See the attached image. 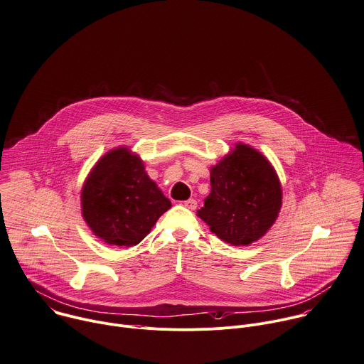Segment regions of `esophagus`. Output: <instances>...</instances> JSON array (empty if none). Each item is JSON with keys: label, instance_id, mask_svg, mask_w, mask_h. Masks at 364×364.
Listing matches in <instances>:
<instances>
[{"label": "esophagus", "instance_id": "esophagus-1", "mask_svg": "<svg viewBox=\"0 0 364 364\" xmlns=\"http://www.w3.org/2000/svg\"><path fill=\"white\" fill-rule=\"evenodd\" d=\"M183 205H185L188 209L193 210V209H196V206H198V202H196L195 199H188V200H185V202H183Z\"/></svg>", "mask_w": 364, "mask_h": 364}]
</instances>
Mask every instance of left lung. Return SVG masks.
I'll return each instance as SVG.
<instances>
[{
    "mask_svg": "<svg viewBox=\"0 0 364 364\" xmlns=\"http://www.w3.org/2000/svg\"><path fill=\"white\" fill-rule=\"evenodd\" d=\"M282 208V183L270 161L237 142L210 168V193L196 215L232 246H247L267 233Z\"/></svg>",
    "mask_w": 364,
    "mask_h": 364,
    "instance_id": "left-lung-1",
    "label": "left lung"
}]
</instances>
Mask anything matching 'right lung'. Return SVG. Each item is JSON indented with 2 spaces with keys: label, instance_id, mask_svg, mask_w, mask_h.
<instances>
[{
  "label": "right lung",
  "instance_id": "1",
  "mask_svg": "<svg viewBox=\"0 0 364 364\" xmlns=\"http://www.w3.org/2000/svg\"><path fill=\"white\" fill-rule=\"evenodd\" d=\"M171 200L148 176L144 161L128 146L101 156L81 189V213L92 233L112 246L138 245Z\"/></svg>",
  "mask_w": 364,
  "mask_h": 364
}]
</instances>
